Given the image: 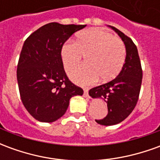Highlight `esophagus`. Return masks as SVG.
Instances as JSON below:
<instances>
[{
	"mask_svg": "<svg viewBox=\"0 0 160 160\" xmlns=\"http://www.w3.org/2000/svg\"><path fill=\"white\" fill-rule=\"evenodd\" d=\"M84 97L86 98H90V96H89V94H88V90L87 89H84Z\"/></svg>",
	"mask_w": 160,
	"mask_h": 160,
	"instance_id": "1",
	"label": "esophagus"
}]
</instances>
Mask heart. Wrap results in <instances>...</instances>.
Instances as JSON below:
<instances>
[{"label":"heart","instance_id":"1","mask_svg":"<svg viewBox=\"0 0 160 160\" xmlns=\"http://www.w3.org/2000/svg\"><path fill=\"white\" fill-rule=\"evenodd\" d=\"M87 56V66L69 72L73 82L90 86L98 79L109 81L118 76L126 60V48L122 40L104 30H85L76 35L75 42H67L61 49V59L68 71Z\"/></svg>","mask_w":160,"mask_h":160}]
</instances>
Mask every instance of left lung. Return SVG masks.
<instances>
[{"instance_id":"obj_1","label":"left lung","mask_w":160,"mask_h":160,"mask_svg":"<svg viewBox=\"0 0 160 160\" xmlns=\"http://www.w3.org/2000/svg\"><path fill=\"white\" fill-rule=\"evenodd\" d=\"M120 36L126 47V60L123 68L110 82L92 88V98H100L107 103L108 113L100 120L101 125H114L122 122L130 115L137 104L142 81V68L137 47L130 38L114 26H111Z\"/></svg>"}]
</instances>
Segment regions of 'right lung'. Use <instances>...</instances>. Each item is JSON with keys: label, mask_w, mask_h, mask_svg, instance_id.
Returning <instances> with one entry per match:
<instances>
[{"label": "right lung", "mask_w": 160, "mask_h": 160, "mask_svg": "<svg viewBox=\"0 0 160 160\" xmlns=\"http://www.w3.org/2000/svg\"><path fill=\"white\" fill-rule=\"evenodd\" d=\"M86 25L52 22L35 31L26 39L17 66L21 101L36 120L52 122L65 114L70 98L82 95L67 76L61 59L64 42Z\"/></svg>", "instance_id": "1"}]
</instances>
